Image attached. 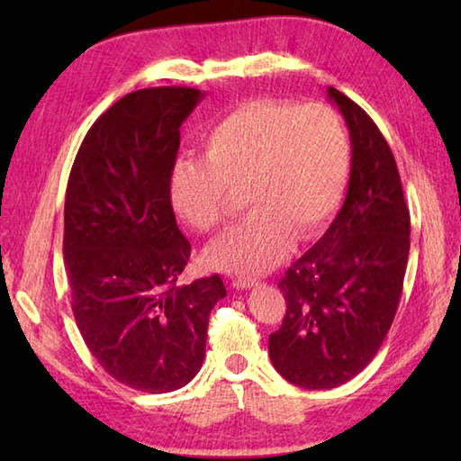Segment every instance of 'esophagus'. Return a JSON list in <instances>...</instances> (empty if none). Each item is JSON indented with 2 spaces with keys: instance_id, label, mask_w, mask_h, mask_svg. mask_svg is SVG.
I'll use <instances>...</instances> for the list:
<instances>
[{
  "instance_id": "obj_1",
  "label": "esophagus",
  "mask_w": 461,
  "mask_h": 461,
  "mask_svg": "<svg viewBox=\"0 0 461 461\" xmlns=\"http://www.w3.org/2000/svg\"><path fill=\"white\" fill-rule=\"evenodd\" d=\"M233 287L236 289H251V287H258L259 283L256 281V279H248V277H238V279H233V283H231Z\"/></svg>"
}]
</instances>
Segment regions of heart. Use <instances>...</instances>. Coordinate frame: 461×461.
Listing matches in <instances>:
<instances>
[{
	"mask_svg": "<svg viewBox=\"0 0 461 461\" xmlns=\"http://www.w3.org/2000/svg\"><path fill=\"white\" fill-rule=\"evenodd\" d=\"M350 142L327 104L256 99L236 106L205 134V158L174 166L172 205L198 231H215L236 212V194L253 210L210 243L205 266L261 276L289 256L293 236L309 240L345 194Z\"/></svg>",
	"mask_w": 461,
	"mask_h": 461,
	"instance_id": "obj_1",
	"label": "heart"
}]
</instances>
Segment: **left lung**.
<instances>
[{"label":"left lung","mask_w":461,"mask_h":461,"mask_svg":"<svg viewBox=\"0 0 461 461\" xmlns=\"http://www.w3.org/2000/svg\"><path fill=\"white\" fill-rule=\"evenodd\" d=\"M327 96L350 134L347 198L325 236L279 281L287 311L269 335L273 366L307 390L345 384L376 357L410 251V212L393 150L355 101L332 86Z\"/></svg>","instance_id":"1"}]
</instances>
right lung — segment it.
<instances>
[{
	"label": "right lung",
	"mask_w": 461,
	"mask_h": 461,
	"mask_svg": "<svg viewBox=\"0 0 461 461\" xmlns=\"http://www.w3.org/2000/svg\"><path fill=\"white\" fill-rule=\"evenodd\" d=\"M203 93L140 89L86 132L65 195V271L85 345L122 384L172 393L198 375L220 276L178 285L190 241L176 225L170 182L180 126Z\"/></svg>",
	"instance_id": "right-lung-1"
}]
</instances>
